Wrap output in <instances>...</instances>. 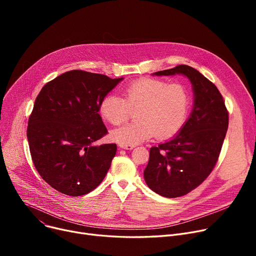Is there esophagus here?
<instances>
[{"mask_svg":"<svg viewBox=\"0 0 256 256\" xmlns=\"http://www.w3.org/2000/svg\"><path fill=\"white\" fill-rule=\"evenodd\" d=\"M119 147H120V148H124V150H132V148H134V147H135V145H130V144H122V143H120V144H119Z\"/></svg>","mask_w":256,"mask_h":256,"instance_id":"1","label":"esophagus"}]
</instances>
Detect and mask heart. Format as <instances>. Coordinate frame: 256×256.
I'll return each mask as SVG.
<instances>
[{
	"instance_id": "heart-1",
	"label": "heart",
	"mask_w": 256,
	"mask_h": 256,
	"mask_svg": "<svg viewBox=\"0 0 256 256\" xmlns=\"http://www.w3.org/2000/svg\"><path fill=\"white\" fill-rule=\"evenodd\" d=\"M189 109V94L180 84L143 78L122 90V98L106 94L100 102L102 117L113 126L124 124L135 111V122L112 132L119 143L135 145L156 136L165 140L180 130Z\"/></svg>"
}]
</instances>
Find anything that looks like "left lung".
Instances as JSON below:
<instances>
[{
	"label": "left lung",
	"mask_w": 256,
	"mask_h": 256,
	"mask_svg": "<svg viewBox=\"0 0 256 256\" xmlns=\"http://www.w3.org/2000/svg\"><path fill=\"white\" fill-rule=\"evenodd\" d=\"M154 74H184L194 90L190 118L178 135L152 147L144 170L145 182L154 192L176 198L202 184L216 166L228 128V111L216 85L191 66L178 65Z\"/></svg>",
	"instance_id": "1"
}]
</instances>
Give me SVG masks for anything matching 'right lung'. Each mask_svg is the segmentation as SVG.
Masks as SVG:
<instances>
[{
    "label": "right lung",
    "mask_w": 256,
    "mask_h": 256,
    "mask_svg": "<svg viewBox=\"0 0 256 256\" xmlns=\"http://www.w3.org/2000/svg\"><path fill=\"white\" fill-rule=\"evenodd\" d=\"M121 80L76 70L50 80L39 92L26 137L36 170L55 190L82 196L104 178L117 146L93 145L108 134L100 102Z\"/></svg>",
    "instance_id": "right-lung-1"
}]
</instances>
